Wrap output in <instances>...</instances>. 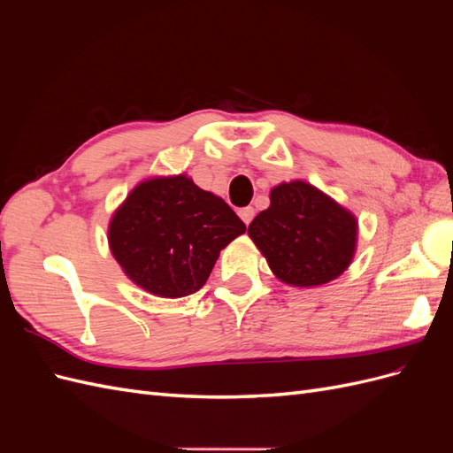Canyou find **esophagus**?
I'll use <instances>...</instances> for the list:
<instances>
[{"instance_id":"34e87169","label":"esophagus","mask_w":453,"mask_h":453,"mask_svg":"<svg viewBox=\"0 0 453 453\" xmlns=\"http://www.w3.org/2000/svg\"><path fill=\"white\" fill-rule=\"evenodd\" d=\"M238 215L242 217V221H243L245 225H250V223L253 221V217H255V210L251 208V205H245V208H242V210L238 211Z\"/></svg>"}]
</instances>
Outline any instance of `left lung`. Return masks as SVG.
Instances as JSON below:
<instances>
[{
	"instance_id": "obj_1",
	"label": "left lung",
	"mask_w": 453,
	"mask_h": 453,
	"mask_svg": "<svg viewBox=\"0 0 453 453\" xmlns=\"http://www.w3.org/2000/svg\"><path fill=\"white\" fill-rule=\"evenodd\" d=\"M248 232L276 278L315 287L349 266L357 221L310 183L291 181L272 188L270 208L253 219Z\"/></svg>"
}]
</instances>
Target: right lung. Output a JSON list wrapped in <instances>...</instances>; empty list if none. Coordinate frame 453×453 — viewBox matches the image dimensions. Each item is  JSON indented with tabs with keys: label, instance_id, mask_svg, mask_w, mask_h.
I'll return each instance as SVG.
<instances>
[{
	"label": "right lung",
	"instance_id": "add662e5",
	"mask_svg": "<svg viewBox=\"0 0 453 453\" xmlns=\"http://www.w3.org/2000/svg\"><path fill=\"white\" fill-rule=\"evenodd\" d=\"M245 232L230 205L185 175L135 187L109 225V248L127 276L164 298L196 293L215 260Z\"/></svg>",
	"mask_w": 453,
	"mask_h": 453
}]
</instances>
